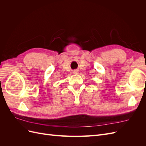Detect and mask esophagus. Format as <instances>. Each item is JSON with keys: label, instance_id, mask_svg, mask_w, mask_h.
<instances>
[{"label": "esophagus", "instance_id": "obj_1", "mask_svg": "<svg viewBox=\"0 0 146 146\" xmlns=\"http://www.w3.org/2000/svg\"><path fill=\"white\" fill-rule=\"evenodd\" d=\"M78 73V70H74V74H77Z\"/></svg>", "mask_w": 146, "mask_h": 146}]
</instances>
